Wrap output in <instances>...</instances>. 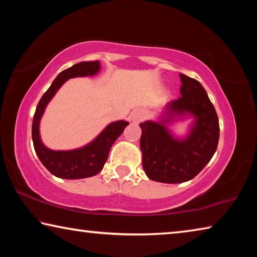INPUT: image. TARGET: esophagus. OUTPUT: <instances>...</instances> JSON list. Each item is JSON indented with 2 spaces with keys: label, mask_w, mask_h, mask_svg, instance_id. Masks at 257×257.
<instances>
[{
  "label": "esophagus",
  "mask_w": 257,
  "mask_h": 257,
  "mask_svg": "<svg viewBox=\"0 0 257 257\" xmlns=\"http://www.w3.org/2000/svg\"><path fill=\"white\" fill-rule=\"evenodd\" d=\"M144 118V113L141 110H135L130 113V121L134 123H138Z\"/></svg>",
  "instance_id": "obj_1"
}]
</instances>
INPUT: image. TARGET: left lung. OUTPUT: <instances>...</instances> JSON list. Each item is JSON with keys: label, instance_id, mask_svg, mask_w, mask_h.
Segmentation results:
<instances>
[{"label": "left lung", "instance_id": "8db88e82", "mask_svg": "<svg viewBox=\"0 0 257 257\" xmlns=\"http://www.w3.org/2000/svg\"><path fill=\"white\" fill-rule=\"evenodd\" d=\"M180 94L169 102L160 120L141 123L143 169L150 179L180 184L196 177L214 155L220 127L215 108L201 82L180 73ZM193 116L185 138L173 137L169 123Z\"/></svg>", "mask_w": 257, "mask_h": 257}]
</instances>
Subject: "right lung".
<instances>
[{
    "label": "right lung",
    "mask_w": 257,
    "mask_h": 257,
    "mask_svg": "<svg viewBox=\"0 0 257 257\" xmlns=\"http://www.w3.org/2000/svg\"><path fill=\"white\" fill-rule=\"evenodd\" d=\"M99 70V61H85L73 64L72 67L59 73L37 104L32 128L34 149L43 165L55 177L62 179H82L97 175L106 162L113 143L129 124L128 121L124 120L111 122L94 141L76 150L53 151L43 144L40 135L41 119L47 104L53 98L60 87L70 78L95 76Z\"/></svg>",
    "instance_id": "1"
}]
</instances>
